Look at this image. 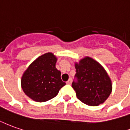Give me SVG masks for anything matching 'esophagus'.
<instances>
[{
	"label": "esophagus",
	"mask_w": 130,
	"mask_h": 130,
	"mask_svg": "<svg viewBox=\"0 0 130 130\" xmlns=\"http://www.w3.org/2000/svg\"><path fill=\"white\" fill-rule=\"evenodd\" d=\"M71 83H72V79H71V78H70V79H69V80L66 82V83L68 84V85H70Z\"/></svg>",
	"instance_id": "34e87169"
}]
</instances>
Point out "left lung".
<instances>
[{"label":"left lung","instance_id":"obj_1","mask_svg":"<svg viewBox=\"0 0 130 130\" xmlns=\"http://www.w3.org/2000/svg\"><path fill=\"white\" fill-rule=\"evenodd\" d=\"M72 87L77 98L90 106H98L105 102L112 92V83L105 69L89 57L76 63Z\"/></svg>","mask_w":130,"mask_h":130}]
</instances>
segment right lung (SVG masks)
I'll return each instance as SVG.
<instances>
[{"label":"right lung","instance_id":"obj_1","mask_svg":"<svg viewBox=\"0 0 130 130\" xmlns=\"http://www.w3.org/2000/svg\"><path fill=\"white\" fill-rule=\"evenodd\" d=\"M57 58L47 53L40 56L24 72L21 87L25 94L36 102H45L58 95L65 83L55 68Z\"/></svg>","mask_w":130,"mask_h":130}]
</instances>
